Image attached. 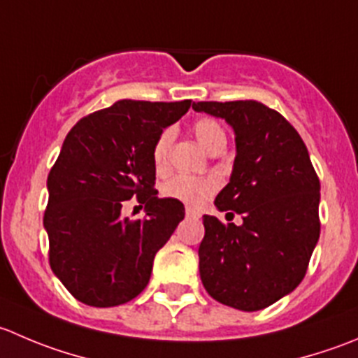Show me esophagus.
<instances>
[{
    "label": "esophagus",
    "mask_w": 358,
    "mask_h": 358,
    "mask_svg": "<svg viewBox=\"0 0 358 358\" xmlns=\"http://www.w3.org/2000/svg\"><path fill=\"white\" fill-rule=\"evenodd\" d=\"M185 215H187V218H199V217H201L199 211L192 210V208H187V210H185Z\"/></svg>",
    "instance_id": "34e87169"
}]
</instances>
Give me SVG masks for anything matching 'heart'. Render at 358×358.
I'll return each mask as SVG.
<instances>
[{
    "label": "heart",
    "instance_id": "obj_1",
    "mask_svg": "<svg viewBox=\"0 0 358 358\" xmlns=\"http://www.w3.org/2000/svg\"><path fill=\"white\" fill-rule=\"evenodd\" d=\"M192 133L196 140L199 141L201 147L210 152V154L217 148L225 147V141H227L224 127L213 119H199L197 122H194ZM171 143L173 133L169 129L162 131L157 140H155L154 148H152V159H154V166L157 168V171L168 168ZM217 189L218 180L213 178V176H203L201 178V176L178 175L162 187V194L166 197H171V199L187 204V206L199 208L217 192Z\"/></svg>",
    "mask_w": 358,
    "mask_h": 358
}]
</instances>
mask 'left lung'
<instances>
[{
	"instance_id": "8db88e82",
	"label": "left lung",
	"mask_w": 358,
	"mask_h": 358,
	"mask_svg": "<svg viewBox=\"0 0 358 358\" xmlns=\"http://www.w3.org/2000/svg\"><path fill=\"white\" fill-rule=\"evenodd\" d=\"M192 108L234 129V168L215 206L243 217L241 225L203 217L201 282L225 306L264 310L306 275L320 238V180L303 138L276 110L253 99L199 101Z\"/></svg>"
}]
</instances>
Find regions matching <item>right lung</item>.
Here are the masks:
<instances>
[{"instance_id":"add662e5","label":"right lung","mask_w":358,"mask_h":358,"mask_svg":"<svg viewBox=\"0 0 358 358\" xmlns=\"http://www.w3.org/2000/svg\"><path fill=\"white\" fill-rule=\"evenodd\" d=\"M190 103L122 99L66 136L48 173L43 225L52 271L80 303L119 306L148 285L155 253L185 217L180 201L157 197L152 148ZM131 196L148 208L141 221L120 217Z\"/></svg>"}]
</instances>
